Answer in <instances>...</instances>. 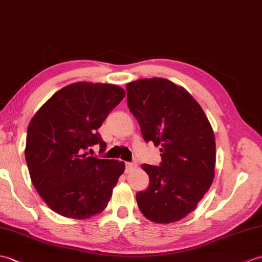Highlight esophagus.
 <instances>
[{"mask_svg":"<svg viewBox=\"0 0 262 262\" xmlns=\"http://www.w3.org/2000/svg\"><path fill=\"white\" fill-rule=\"evenodd\" d=\"M137 168V163L135 162H126V172H129Z\"/></svg>","mask_w":262,"mask_h":262,"instance_id":"esophagus-1","label":"esophagus"}]
</instances>
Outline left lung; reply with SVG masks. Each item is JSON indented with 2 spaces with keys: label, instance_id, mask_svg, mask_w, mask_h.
<instances>
[{
  "label": "left lung",
  "instance_id": "1",
  "mask_svg": "<svg viewBox=\"0 0 262 262\" xmlns=\"http://www.w3.org/2000/svg\"><path fill=\"white\" fill-rule=\"evenodd\" d=\"M127 104L145 142L160 146L159 166L143 164L146 190L136 193L144 216L173 223L196 209L214 180L213 128L199 103L185 89L161 77L128 83Z\"/></svg>",
  "mask_w": 262,
  "mask_h": 262
}]
</instances>
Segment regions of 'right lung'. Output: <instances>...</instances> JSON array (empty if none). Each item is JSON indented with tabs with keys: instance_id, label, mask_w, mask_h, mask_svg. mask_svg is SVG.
<instances>
[{
	"instance_id": "right-lung-1",
	"label": "right lung",
	"mask_w": 262,
	"mask_h": 262,
	"mask_svg": "<svg viewBox=\"0 0 262 262\" xmlns=\"http://www.w3.org/2000/svg\"><path fill=\"white\" fill-rule=\"evenodd\" d=\"M125 97L121 88L79 82L60 89L32 117L26 161L36 190L49 207L70 219L102 211L125 170L122 161L89 157L107 144L98 129Z\"/></svg>"
}]
</instances>
